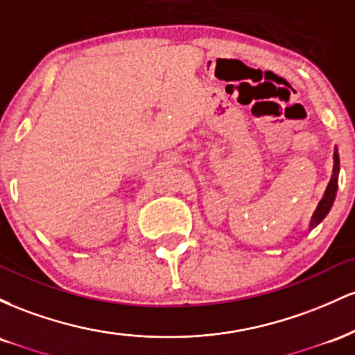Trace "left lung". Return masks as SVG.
<instances>
[{
    "instance_id": "8db88e82",
    "label": "left lung",
    "mask_w": 355,
    "mask_h": 355,
    "mask_svg": "<svg viewBox=\"0 0 355 355\" xmlns=\"http://www.w3.org/2000/svg\"><path fill=\"white\" fill-rule=\"evenodd\" d=\"M337 180H339V153H337V148H336V152H334V170H332L331 182H329L324 197H322V200L319 202V205H317L315 211H313L312 220H311V227H309V229H313L315 225H319L322 220L325 218V215L329 214V210H331L332 203H334V200H336Z\"/></svg>"
}]
</instances>
